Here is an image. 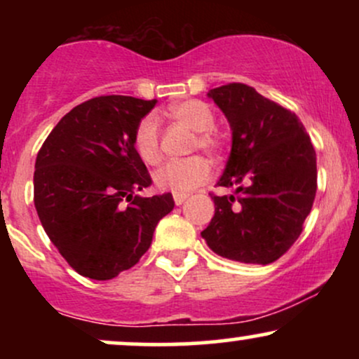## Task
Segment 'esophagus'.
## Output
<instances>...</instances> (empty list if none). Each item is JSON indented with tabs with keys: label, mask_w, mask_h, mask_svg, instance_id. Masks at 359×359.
Wrapping results in <instances>:
<instances>
[{
	"label": "esophagus",
	"mask_w": 359,
	"mask_h": 359,
	"mask_svg": "<svg viewBox=\"0 0 359 359\" xmlns=\"http://www.w3.org/2000/svg\"><path fill=\"white\" fill-rule=\"evenodd\" d=\"M185 199H187V194H174V201L177 205H182L185 203Z\"/></svg>",
	"instance_id": "esophagus-1"
}]
</instances>
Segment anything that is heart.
Wrapping results in <instances>:
<instances>
[{
	"instance_id": "obj_1",
	"label": "heart",
	"mask_w": 359,
	"mask_h": 359,
	"mask_svg": "<svg viewBox=\"0 0 359 359\" xmlns=\"http://www.w3.org/2000/svg\"><path fill=\"white\" fill-rule=\"evenodd\" d=\"M168 114L177 121H182L194 131L197 140L194 147L208 151L209 155H219L224 147L222 137L214 130V113L208 104L197 100H185L172 104ZM133 147L140 158L148 165H156L162 158L160 154V128L158 119L148 114L138 123L133 135ZM211 177V165L201 155L189 156L182 160H172L155 172L154 180L162 191L175 194H187L197 185L204 184Z\"/></svg>"
}]
</instances>
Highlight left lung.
Masks as SVG:
<instances>
[{
	"label": "left lung",
	"mask_w": 359,
	"mask_h": 359,
	"mask_svg": "<svg viewBox=\"0 0 359 359\" xmlns=\"http://www.w3.org/2000/svg\"><path fill=\"white\" fill-rule=\"evenodd\" d=\"M233 131L214 217L201 233L222 258L269 265L297 241L317 191L316 150L295 113L241 82L211 89Z\"/></svg>",
	"instance_id": "8db88e82"
}]
</instances>
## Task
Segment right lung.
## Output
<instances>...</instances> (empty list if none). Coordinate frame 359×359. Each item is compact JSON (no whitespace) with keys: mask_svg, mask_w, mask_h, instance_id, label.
Segmentation results:
<instances>
[{"mask_svg":"<svg viewBox=\"0 0 359 359\" xmlns=\"http://www.w3.org/2000/svg\"><path fill=\"white\" fill-rule=\"evenodd\" d=\"M156 100L100 96L57 123L36 155L34 203L50 241L82 277L109 280L150 248L170 192L142 197L151 184L133 147Z\"/></svg>","mask_w":359,"mask_h":359,"instance_id":"1","label":"right lung"}]
</instances>
